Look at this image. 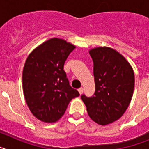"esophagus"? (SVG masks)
Instances as JSON below:
<instances>
[{
	"mask_svg": "<svg viewBox=\"0 0 149 149\" xmlns=\"http://www.w3.org/2000/svg\"><path fill=\"white\" fill-rule=\"evenodd\" d=\"M78 92L79 93H80V95H81L83 93H84V89H83L82 87H81L80 89H78Z\"/></svg>",
	"mask_w": 149,
	"mask_h": 149,
	"instance_id": "esophagus-1",
	"label": "esophagus"
}]
</instances>
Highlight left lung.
<instances>
[{
  "mask_svg": "<svg viewBox=\"0 0 149 149\" xmlns=\"http://www.w3.org/2000/svg\"><path fill=\"white\" fill-rule=\"evenodd\" d=\"M93 60L95 91L81 99L91 119L107 125L122 116L128 107L134 89V73L131 64L120 53L110 47L89 50Z\"/></svg>",
  "mask_w": 149,
  "mask_h": 149,
  "instance_id": "1",
  "label": "left lung"
}]
</instances>
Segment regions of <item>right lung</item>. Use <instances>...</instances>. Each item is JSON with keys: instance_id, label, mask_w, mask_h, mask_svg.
<instances>
[{"instance_id": "add662e5", "label": "right lung", "mask_w": 149, "mask_h": 149, "mask_svg": "<svg viewBox=\"0 0 149 149\" xmlns=\"http://www.w3.org/2000/svg\"><path fill=\"white\" fill-rule=\"evenodd\" d=\"M75 48L64 39L52 38L27 56L22 73L24 95L30 112L42 122L58 121L72 98L80 95L69 85L63 70L67 57Z\"/></svg>"}]
</instances>
